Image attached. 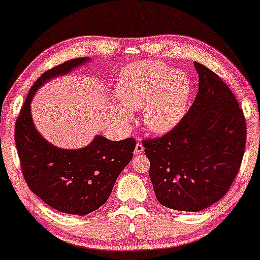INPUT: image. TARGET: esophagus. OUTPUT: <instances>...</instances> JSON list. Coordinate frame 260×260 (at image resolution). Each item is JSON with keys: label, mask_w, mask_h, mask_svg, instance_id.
I'll list each match as a JSON object with an SVG mask.
<instances>
[{"label": "esophagus", "mask_w": 260, "mask_h": 260, "mask_svg": "<svg viewBox=\"0 0 260 260\" xmlns=\"http://www.w3.org/2000/svg\"><path fill=\"white\" fill-rule=\"evenodd\" d=\"M143 152H144V146L142 145V143L138 142L137 144H136V147H135L134 153H135L136 155H141Z\"/></svg>", "instance_id": "1"}]
</instances>
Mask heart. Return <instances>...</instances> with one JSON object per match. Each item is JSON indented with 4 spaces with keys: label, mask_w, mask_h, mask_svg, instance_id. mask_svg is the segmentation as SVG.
I'll return each instance as SVG.
<instances>
[{
    "label": "heart",
    "mask_w": 260,
    "mask_h": 260,
    "mask_svg": "<svg viewBox=\"0 0 260 260\" xmlns=\"http://www.w3.org/2000/svg\"><path fill=\"white\" fill-rule=\"evenodd\" d=\"M190 82L181 71H169L155 61L127 69L116 86L121 107L113 111L119 122L131 119L130 111L142 109V119L151 133L165 134L178 124L186 113Z\"/></svg>",
    "instance_id": "b5f03b06"
}]
</instances>
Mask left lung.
<instances>
[{
    "label": "left lung",
    "mask_w": 260,
    "mask_h": 260,
    "mask_svg": "<svg viewBox=\"0 0 260 260\" xmlns=\"http://www.w3.org/2000/svg\"><path fill=\"white\" fill-rule=\"evenodd\" d=\"M199 91L188 113L161 137L143 139L155 198L167 208L200 211L224 197L246 143L244 113L223 80L194 62Z\"/></svg>",
    "instance_id": "1"
}]
</instances>
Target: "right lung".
Returning <instances> with one entry per match:
<instances>
[{"mask_svg": "<svg viewBox=\"0 0 260 260\" xmlns=\"http://www.w3.org/2000/svg\"><path fill=\"white\" fill-rule=\"evenodd\" d=\"M87 60L72 59L44 72L31 87L15 124V143L26 185L52 208L80 216L105 205L117 177L133 159L136 141L130 137L113 142L98 136L83 149H58L36 130L30 102L46 80L69 73Z\"/></svg>", "mask_w": 260, "mask_h": 260, "instance_id": "add662e5", "label": "right lung"}]
</instances>
